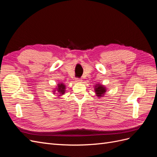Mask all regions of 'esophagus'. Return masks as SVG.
<instances>
[{"label":"esophagus","mask_w":157,"mask_h":157,"mask_svg":"<svg viewBox=\"0 0 157 157\" xmlns=\"http://www.w3.org/2000/svg\"><path fill=\"white\" fill-rule=\"evenodd\" d=\"M75 81H76V82H82V79H80V78H76V80H75Z\"/></svg>","instance_id":"1"}]
</instances>
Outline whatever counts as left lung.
<instances>
[{"instance_id": "left-lung-1", "label": "left lung", "mask_w": 157, "mask_h": 157, "mask_svg": "<svg viewBox=\"0 0 157 157\" xmlns=\"http://www.w3.org/2000/svg\"><path fill=\"white\" fill-rule=\"evenodd\" d=\"M95 92L97 94V96L101 97L106 92V88L101 84H98L95 86Z\"/></svg>"}]
</instances>
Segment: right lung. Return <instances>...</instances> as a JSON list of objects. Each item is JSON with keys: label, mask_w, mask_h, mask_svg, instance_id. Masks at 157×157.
I'll list each match as a JSON object with an SVG mask.
<instances>
[{"label": "right lung", "mask_w": 157, "mask_h": 157, "mask_svg": "<svg viewBox=\"0 0 157 157\" xmlns=\"http://www.w3.org/2000/svg\"><path fill=\"white\" fill-rule=\"evenodd\" d=\"M58 85V88H56L57 90H54V92L57 91L59 94H60V95H63L65 91V86L63 83H59Z\"/></svg>", "instance_id": "1"}]
</instances>
